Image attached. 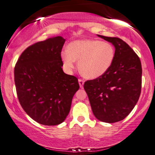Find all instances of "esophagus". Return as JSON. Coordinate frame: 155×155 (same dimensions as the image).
Masks as SVG:
<instances>
[{
	"instance_id": "1",
	"label": "esophagus",
	"mask_w": 155,
	"mask_h": 155,
	"mask_svg": "<svg viewBox=\"0 0 155 155\" xmlns=\"http://www.w3.org/2000/svg\"><path fill=\"white\" fill-rule=\"evenodd\" d=\"M78 82H79V85L81 88H83V84H84V81L83 79H78Z\"/></svg>"
}]
</instances>
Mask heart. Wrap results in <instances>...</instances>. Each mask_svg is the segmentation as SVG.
<instances>
[{
    "instance_id": "obj_1",
    "label": "heart",
    "mask_w": 155,
    "mask_h": 155,
    "mask_svg": "<svg viewBox=\"0 0 155 155\" xmlns=\"http://www.w3.org/2000/svg\"><path fill=\"white\" fill-rule=\"evenodd\" d=\"M61 58L67 69L74 68L78 61V69L85 78L94 79L103 75L110 68L115 49L110 43L95 39L77 40L69 45Z\"/></svg>"
}]
</instances>
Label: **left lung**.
Returning a JSON list of instances; mask_svg holds the SVG:
<instances>
[{
	"mask_svg": "<svg viewBox=\"0 0 155 155\" xmlns=\"http://www.w3.org/2000/svg\"><path fill=\"white\" fill-rule=\"evenodd\" d=\"M98 36L114 45L115 58L107 72L86 81L83 87L95 117L103 122H117L129 115L140 97L141 63L138 55L122 39Z\"/></svg>",
	"mask_w": 155,
	"mask_h": 155,
	"instance_id": "left-lung-1",
	"label": "left lung"
}]
</instances>
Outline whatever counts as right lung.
I'll return each instance as SVG.
<instances>
[{
	"label": "right lung",
	"mask_w": 155,
	"mask_h": 155,
	"mask_svg": "<svg viewBox=\"0 0 155 155\" xmlns=\"http://www.w3.org/2000/svg\"><path fill=\"white\" fill-rule=\"evenodd\" d=\"M64 42L58 36L34 43L22 52L15 64L19 102L31 119L43 125L63 122L80 88L78 78L62 70Z\"/></svg>",
	"instance_id": "right-lung-1"
}]
</instances>
